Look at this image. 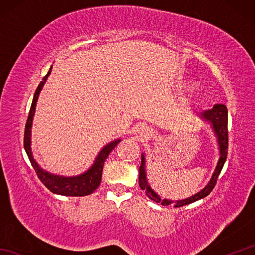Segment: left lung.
Segmentation results:
<instances>
[{"label":"left lung","mask_w":255,"mask_h":255,"mask_svg":"<svg viewBox=\"0 0 255 255\" xmlns=\"http://www.w3.org/2000/svg\"><path fill=\"white\" fill-rule=\"evenodd\" d=\"M202 117L205 118L206 121H208L213 124V128L216 134H217L219 147H220V158L217 163V166H216L213 177H211L210 182L207 184V186L192 197L183 199V200H176L174 204V207H182V206L194 203L196 202V200L202 199L207 196V195H209L210 192L214 189L216 183H217L218 176L220 174L221 170H223L224 164L227 160V154H228V111H227V107L224 104H217L214 106L213 110H209L207 112L203 113ZM139 186L142 191H145L147 196L150 199L154 200L155 203H161V205L163 206H167L173 203L172 200L161 199L159 197V195L155 194L149 186V184L147 182V177H145L143 154L141 155V164H140V167H139Z\"/></svg>","instance_id":"obj_1"}]
</instances>
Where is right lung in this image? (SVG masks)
<instances>
[{"label": "right lung", "mask_w": 255, "mask_h": 255, "mask_svg": "<svg viewBox=\"0 0 255 255\" xmlns=\"http://www.w3.org/2000/svg\"><path fill=\"white\" fill-rule=\"evenodd\" d=\"M51 72V68L48 73L45 75L44 79H42L41 82L38 85L36 89L34 99H32V103L29 110L28 117H27V122L25 125V131H24V148L27 155H28V159L31 163V166L34 167L36 174L39 178L40 182L44 184V185L49 189L50 192L59 194V195H64V196H86V195H90L93 193L95 189L99 187L101 180H102V172H103V166H104V162L106 158L112 152V150L116 147L119 143L121 140H115V141L111 142L108 145L103 149L99 156L96 158L95 163L93 166L91 167L89 171H86L83 174L79 176H73V177H63V176H58V175H52L50 173L42 171L36 161L32 159L31 151H30V127H31V122H32V116H34L35 113V106L36 102L38 100V95H39L40 91L42 89V85L46 82L48 75Z\"/></svg>", "instance_id": "add662e5"}]
</instances>
